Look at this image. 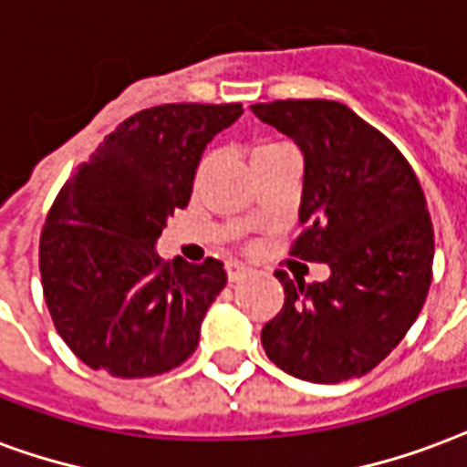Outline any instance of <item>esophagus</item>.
Here are the masks:
<instances>
[{"instance_id": "obj_1", "label": "esophagus", "mask_w": 467, "mask_h": 467, "mask_svg": "<svg viewBox=\"0 0 467 467\" xmlns=\"http://www.w3.org/2000/svg\"><path fill=\"white\" fill-rule=\"evenodd\" d=\"M249 274H252V269H249L247 265H240V262H230V265H227V279H230V284L244 281Z\"/></svg>"}]
</instances>
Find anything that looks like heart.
<instances>
[{
    "instance_id": "obj_1",
    "label": "heart",
    "mask_w": 467,
    "mask_h": 467,
    "mask_svg": "<svg viewBox=\"0 0 467 467\" xmlns=\"http://www.w3.org/2000/svg\"><path fill=\"white\" fill-rule=\"evenodd\" d=\"M286 144H279V141H259V144H254L252 147V161L254 159H262V156L272 154V151H276V149H284ZM208 156H202L201 163H198V169H195V181H201L202 173H205V169H208Z\"/></svg>"
}]
</instances>
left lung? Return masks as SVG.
Segmentation results:
<instances>
[{
    "label": "left lung",
    "instance_id": "8db88e82",
    "mask_svg": "<svg viewBox=\"0 0 467 467\" xmlns=\"http://www.w3.org/2000/svg\"><path fill=\"white\" fill-rule=\"evenodd\" d=\"M304 151V233L291 254L326 262L306 284L276 269L284 306L262 328L266 358L316 384L368 375L421 313L433 265V225L421 183L400 149L333 99L252 105Z\"/></svg>",
    "mask_w": 467,
    "mask_h": 467
}]
</instances>
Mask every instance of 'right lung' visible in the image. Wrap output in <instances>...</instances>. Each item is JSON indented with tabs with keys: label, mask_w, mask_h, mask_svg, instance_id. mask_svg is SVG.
<instances>
[{
	"label": "right lung",
	"mask_w": 467,
	"mask_h": 467,
	"mask_svg": "<svg viewBox=\"0 0 467 467\" xmlns=\"http://www.w3.org/2000/svg\"><path fill=\"white\" fill-rule=\"evenodd\" d=\"M240 115V102L141 109L56 195L38 269L53 326L88 368L139 379L195 352L227 274L213 257L163 262L154 244L166 218L188 205L205 144Z\"/></svg>",
	"instance_id": "1"
}]
</instances>
